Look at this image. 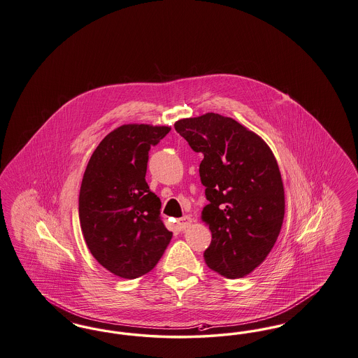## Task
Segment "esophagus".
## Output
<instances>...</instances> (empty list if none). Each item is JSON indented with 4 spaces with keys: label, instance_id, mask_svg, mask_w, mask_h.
<instances>
[{
    "label": "esophagus",
    "instance_id": "34e87169",
    "mask_svg": "<svg viewBox=\"0 0 358 358\" xmlns=\"http://www.w3.org/2000/svg\"><path fill=\"white\" fill-rule=\"evenodd\" d=\"M192 218L189 217V215H184V217H181L178 221H177V225L180 227V229H186V228H189L190 225H192Z\"/></svg>",
    "mask_w": 358,
    "mask_h": 358
}]
</instances>
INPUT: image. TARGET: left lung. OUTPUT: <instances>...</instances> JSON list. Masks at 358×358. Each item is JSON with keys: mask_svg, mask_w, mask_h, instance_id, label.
I'll return each mask as SVG.
<instances>
[{"mask_svg": "<svg viewBox=\"0 0 358 358\" xmlns=\"http://www.w3.org/2000/svg\"><path fill=\"white\" fill-rule=\"evenodd\" d=\"M174 128L203 155L201 184L209 203L201 218L212 231L205 262L227 278H243L268 257L284 222L285 192L272 149L217 113L178 120Z\"/></svg>", "mask_w": 358, "mask_h": 358, "instance_id": "obj_1", "label": "left lung"}]
</instances>
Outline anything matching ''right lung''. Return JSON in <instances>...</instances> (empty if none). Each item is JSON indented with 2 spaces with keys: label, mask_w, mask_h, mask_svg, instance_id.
<instances>
[{
  "label": "right lung",
  "mask_w": 358,
  "mask_h": 358,
  "mask_svg": "<svg viewBox=\"0 0 358 358\" xmlns=\"http://www.w3.org/2000/svg\"><path fill=\"white\" fill-rule=\"evenodd\" d=\"M171 127L127 124L99 143L83 177L78 213L92 256L106 271L133 280L150 272L173 233L159 218L161 201L145 181L149 150Z\"/></svg>",
  "instance_id": "right-lung-1"
}]
</instances>
